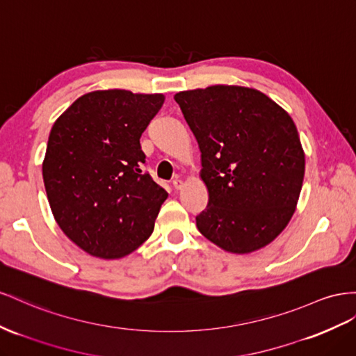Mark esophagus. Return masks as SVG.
<instances>
[{"label": "esophagus", "instance_id": "esophagus-1", "mask_svg": "<svg viewBox=\"0 0 356 356\" xmlns=\"http://www.w3.org/2000/svg\"><path fill=\"white\" fill-rule=\"evenodd\" d=\"M172 184H174V188H175V190H181L182 187H184V182H182V181L178 179V178L174 179V182H172Z\"/></svg>", "mask_w": 356, "mask_h": 356}]
</instances>
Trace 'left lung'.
Segmentation results:
<instances>
[{
  "mask_svg": "<svg viewBox=\"0 0 356 356\" xmlns=\"http://www.w3.org/2000/svg\"><path fill=\"white\" fill-rule=\"evenodd\" d=\"M174 99L197 140L208 190L199 232L235 254L273 243L295 213L305 172L291 115L248 86L213 85Z\"/></svg>",
  "mask_w": 356,
  "mask_h": 356,
  "instance_id": "1",
  "label": "left lung"
}]
</instances>
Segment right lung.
<instances>
[{"mask_svg":"<svg viewBox=\"0 0 356 356\" xmlns=\"http://www.w3.org/2000/svg\"><path fill=\"white\" fill-rule=\"evenodd\" d=\"M163 94L86 92L54 122L43 160L47 200L65 236L100 259L147 241L168 193L142 172L140 136Z\"/></svg>","mask_w":356,"mask_h":356,"instance_id":"right-lung-1","label":"right lung"}]
</instances>
